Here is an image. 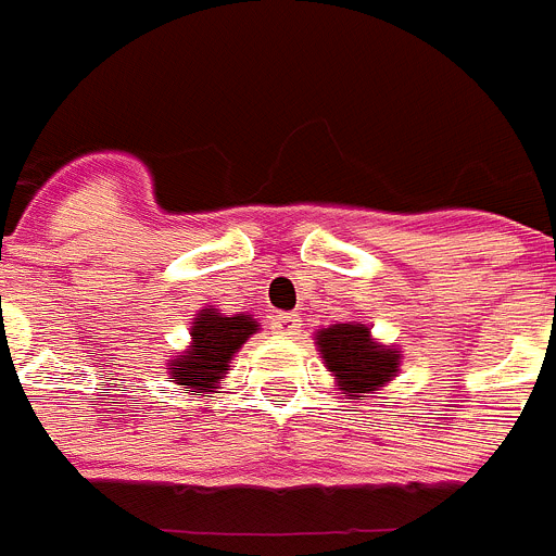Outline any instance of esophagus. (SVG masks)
<instances>
[{
	"instance_id": "34e87169",
	"label": "esophagus",
	"mask_w": 556,
	"mask_h": 556,
	"mask_svg": "<svg viewBox=\"0 0 556 556\" xmlns=\"http://www.w3.org/2000/svg\"><path fill=\"white\" fill-rule=\"evenodd\" d=\"M301 317L294 312H287V314H275L273 317V331L275 333H283V337H294V333L301 331Z\"/></svg>"
}]
</instances>
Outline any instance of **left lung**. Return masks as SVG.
<instances>
[{
	"label": "left lung",
	"mask_w": 556,
	"mask_h": 556,
	"mask_svg": "<svg viewBox=\"0 0 556 556\" xmlns=\"http://www.w3.org/2000/svg\"><path fill=\"white\" fill-rule=\"evenodd\" d=\"M326 367L339 378V390L353 392V397H365L362 392H372L395 376L401 351L376 345L370 339V328L362 323H339L317 333Z\"/></svg>",
	"instance_id": "8db88e82"
}]
</instances>
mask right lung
I'll return each mask as SVG.
<instances>
[{
	"instance_id": "right-lung-1",
	"label": "right lung",
	"mask_w": 556,
	"mask_h": 556,
	"mask_svg": "<svg viewBox=\"0 0 556 556\" xmlns=\"http://www.w3.org/2000/svg\"><path fill=\"white\" fill-rule=\"evenodd\" d=\"M255 331H258V326L250 314L225 317L214 308H203L191 326V348L184 358H175L169 365L172 378H178V384H184L191 392H211L223 378V372L228 370L230 356Z\"/></svg>"
}]
</instances>
